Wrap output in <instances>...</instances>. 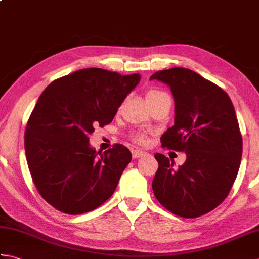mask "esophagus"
<instances>
[{
    "label": "esophagus",
    "instance_id": "34e87169",
    "mask_svg": "<svg viewBox=\"0 0 259 259\" xmlns=\"http://www.w3.org/2000/svg\"><path fill=\"white\" fill-rule=\"evenodd\" d=\"M146 155H147V152H146V151H142V150H140V149H135V150L133 151L134 158H140V157H144V156H146Z\"/></svg>",
    "mask_w": 259,
    "mask_h": 259
}]
</instances>
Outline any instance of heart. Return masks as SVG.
<instances>
[{
    "instance_id": "b5f03b06",
    "label": "heart",
    "mask_w": 259,
    "mask_h": 259,
    "mask_svg": "<svg viewBox=\"0 0 259 259\" xmlns=\"http://www.w3.org/2000/svg\"><path fill=\"white\" fill-rule=\"evenodd\" d=\"M163 95H166V93H163L162 91H159V90H156V89H151V90L147 92L146 99H147V101L152 100V99H156V98L163 96ZM133 139H134L135 142H137V144H139V145H146L147 141H148L147 136L145 134H142V133H137V134L133 135Z\"/></svg>"
}]
</instances>
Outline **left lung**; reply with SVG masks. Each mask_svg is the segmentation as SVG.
Segmentation results:
<instances>
[{
  "mask_svg": "<svg viewBox=\"0 0 259 259\" xmlns=\"http://www.w3.org/2000/svg\"><path fill=\"white\" fill-rule=\"evenodd\" d=\"M150 80L169 85L175 100V124L161 136L162 147L187 155L175 168L156 153L153 194L177 216H202L225 200L239 170L243 139L233 102L222 88L189 69L158 71Z\"/></svg>",
  "mask_w": 259,
  "mask_h": 259,
  "instance_id": "8db88e82",
  "label": "left lung"
}]
</instances>
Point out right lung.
Listing matches in <instances>:
<instances>
[{
	"mask_svg": "<svg viewBox=\"0 0 259 259\" xmlns=\"http://www.w3.org/2000/svg\"><path fill=\"white\" fill-rule=\"evenodd\" d=\"M140 78L82 69L54 80L38 98L26 124L25 155L37 191L59 211L84 213L112 196L133 156L122 145L97 152L89 135L111 122Z\"/></svg>",
	"mask_w": 259,
	"mask_h": 259,
	"instance_id": "right-lung-1",
	"label": "right lung"
}]
</instances>
